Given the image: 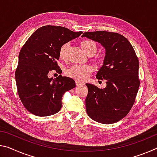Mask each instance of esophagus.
<instances>
[{
	"label": "esophagus",
	"mask_w": 157,
	"mask_h": 157,
	"mask_svg": "<svg viewBox=\"0 0 157 157\" xmlns=\"http://www.w3.org/2000/svg\"><path fill=\"white\" fill-rule=\"evenodd\" d=\"M75 83H76V85L78 86H82V85H84V84H83L82 82H79V81H78V80H76Z\"/></svg>",
	"instance_id": "1"
}]
</instances>
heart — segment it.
<instances>
[{"instance_id":"b5f03b06","label":"heart","mask_w":157,"mask_h":157,"mask_svg":"<svg viewBox=\"0 0 157 157\" xmlns=\"http://www.w3.org/2000/svg\"><path fill=\"white\" fill-rule=\"evenodd\" d=\"M81 47L86 54H94L97 49L96 44L94 41L89 39L84 40L80 43ZM68 44H63L59 49V56L61 59H65ZM94 71V67L91 65H74L67 69V75L78 80L85 79L90 73Z\"/></svg>"}]
</instances>
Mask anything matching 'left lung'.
Wrapping results in <instances>:
<instances>
[{"label":"left lung","mask_w":157,"mask_h":157,"mask_svg":"<svg viewBox=\"0 0 157 157\" xmlns=\"http://www.w3.org/2000/svg\"><path fill=\"white\" fill-rule=\"evenodd\" d=\"M82 37L101 43L105 49L103 65L96 74L107 79L106 87L86 84L85 99L89 117L102 124H113L123 119L132 108L140 79L139 61L133 46L122 35L108 31L85 32Z\"/></svg>","instance_id":"8db88e82"}]
</instances>
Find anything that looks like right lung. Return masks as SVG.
<instances>
[{"label": "right lung", "mask_w": 157, "mask_h": 157, "mask_svg": "<svg viewBox=\"0 0 157 157\" xmlns=\"http://www.w3.org/2000/svg\"><path fill=\"white\" fill-rule=\"evenodd\" d=\"M82 33L63 26H44L36 30L21 47L15 79L19 98L31 113L46 117L58 113L64 93L75 87L72 78L59 75L52 80L47 75L52 70L61 73L57 64L60 47Z\"/></svg>", "instance_id": "add662e5"}]
</instances>
